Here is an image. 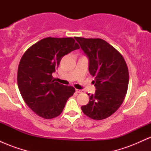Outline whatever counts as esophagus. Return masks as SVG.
Here are the masks:
<instances>
[{
    "label": "esophagus",
    "mask_w": 151,
    "mask_h": 151,
    "mask_svg": "<svg viewBox=\"0 0 151 151\" xmlns=\"http://www.w3.org/2000/svg\"><path fill=\"white\" fill-rule=\"evenodd\" d=\"M76 92L77 93H82V90H80V89H76Z\"/></svg>",
    "instance_id": "obj_1"
}]
</instances>
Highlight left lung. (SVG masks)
<instances>
[{
  "label": "left lung",
  "instance_id": "8db88e82",
  "mask_svg": "<svg viewBox=\"0 0 151 151\" xmlns=\"http://www.w3.org/2000/svg\"><path fill=\"white\" fill-rule=\"evenodd\" d=\"M89 60V71L95 77L96 91L90 95L83 113L93 120L112 115L122 104L127 93L129 74L124 57L116 49L100 38L75 37Z\"/></svg>",
  "mask_w": 151,
  "mask_h": 151
}]
</instances>
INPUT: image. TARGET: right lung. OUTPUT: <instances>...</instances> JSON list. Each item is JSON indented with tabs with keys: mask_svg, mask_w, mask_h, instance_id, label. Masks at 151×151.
I'll use <instances>...</instances> for the list:
<instances>
[{
	"mask_svg": "<svg viewBox=\"0 0 151 151\" xmlns=\"http://www.w3.org/2000/svg\"><path fill=\"white\" fill-rule=\"evenodd\" d=\"M79 49L72 37H46L32 45L18 65V86L25 104L39 116L51 119L60 115L75 92L72 86L55 81L52 74L62 57Z\"/></svg>",
	"mask_w": 151,
	"mask_h": 151,
	"instance_id": "add662e5",
	"label": "right lung"
}]
</instances>
